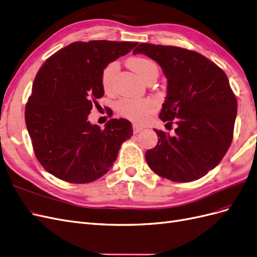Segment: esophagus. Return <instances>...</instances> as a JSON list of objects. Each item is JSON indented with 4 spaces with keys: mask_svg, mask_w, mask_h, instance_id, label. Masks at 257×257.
<instances>
[{
    "mask_svg": "<svg viewBox=\"0 0 257 257\" xmlns=\"http://www.w3.org/2000/svg\"><path fill=\"white\" fill-rule=\"evenodd\" d=\"M143 128H144V127L141 126V125H138V124H133V133H134V134L139 133V132H141Z\"/></svg>",
    "mask_w": 257,
    "mask_h": 257,
    "instance_id": "obj_1",
    "label": "esophagus"
}]
</instances>
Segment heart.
<instances>
[{
  "label": "heart",
  "instance_id": "obj_1",
  "mask_svg": "<svg viewBox=\"0 0 257 257\" xmlns=\"http://www.w3.org/2000/svg\"><path fill=\"white\" fill-rule=\"evenodd\" d=\"M127 65L141 77L143 80H147L148 77L154 72H158V67L149 59L142 57H134L127 60ZM119 71V65L116 62L108 63L100 75V83L105 92H110L112 90L114 77ZM154 108L152 100L143 98H122L116 104L118 112L128 120L139 122L143 121L148 113H150Z\"/></svg>",
  "mask_w": 257,
  "mask_h": 257
}]
</instances>
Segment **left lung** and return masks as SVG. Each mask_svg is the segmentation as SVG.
Segmentation results:
<instances>
[{"mask_svg":"<svg viewBox=\"0 0 257 257\" xmlns=\"http://www.w3.org/2000/svg\"><path fill=\"white\" fill-rule=\"evenodd\" d=\"M134 54L157 61L167 78L162 121L174 135L154 130L159 141L146 152L153 172L175 182L204 177L226 154L234 136L237 98L226 74L196 51L175 46L139 44Z\"/></svg>","mask_w":257,"mask_h":257,"instance_id":"obj_1","label":"left lung"}]
</instances>
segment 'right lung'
I'll return each instance as SVG.
<instances>
[{
	"label": "right lung",
	"mask_w": 257,
	"mask_h": 257,
	"mask_svg": "<svg viewBox=\"0 0 257 257\" xmlns=\"http://www.w3.org/2000/svg\"><path fill=\"white\" fill-rule=\"evenodd\" d=\"M137 42H75L46 60L26 105V124L35 157L47 172L69 183H89L113 165L120 147L133 135L126 119L105 128L88 121L104 90V67Z\"/></svg>",
	"instance_id": "add662e5"
}]
</instances>
